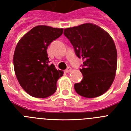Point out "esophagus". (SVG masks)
I'll list each match as a JSON object with an SVG mask.
<instances>
[{
	"label": "esophagus",
	"mask_w": 131,
	"mask_h": 131,
	"mask_svg": "<svg viewBox=\"0 0 131 131\" xmlns=\"http://www.w3.org/2000/svg\"><path fill=\"white\" fill-rule=\"evenodd\" d=\"M71 71V68H68V69H66V70L64 71L65 73H68L70 72V71Z\"/></svg>",
	"instance_id": "1"
}]
</instances>
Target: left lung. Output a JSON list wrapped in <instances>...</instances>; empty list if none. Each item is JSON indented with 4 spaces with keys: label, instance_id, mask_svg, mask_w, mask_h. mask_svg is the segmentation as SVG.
I'll list each match as a JSON object with an SVG mask.
<instances>
[{
    "label": "left lung",
    "instance_id": "left-lung-1",
    "mask_svg": "<svg viewBox=\"0 0 131 131\" xmlns=\"http://www.w3.org/2000/svg\"><path fill=\"white\" fill-rule=\"evenodd\" d=\"M63 34L83 60L82 81L74 84L76 92L85 98L101 96L110 89L116 73L117 54L112 38L93 24L65 29Z\"/></svg>",
    "mask_w": 131,
    "mask_h": 131
}]
</instances>
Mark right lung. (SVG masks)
Returning <instances> with one entry per match:
<instances>
[{
  "mask_svg": "<svg viewBox=\"0 0 131 131\" xmlns=\"http://www.w3.org/2000/svg\"><path fill=\"white\" fill-rule=\"evenodd\" d=\"M63 29L46 25L33 27L19 40L14 54L15 73L21 86L31 96L47 98L57 89L63 72L49 64L47 50L63 33Z\"/></svg>",
  "mask_w": 131,
  "mask_h": 131,
  "instance_id": "1",
  "label": "right lung"
}]
</instances>
